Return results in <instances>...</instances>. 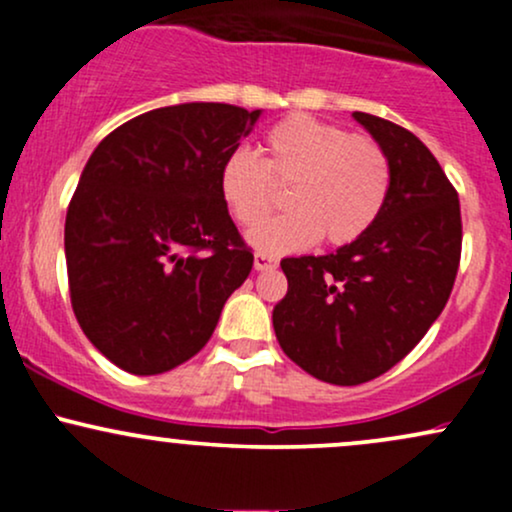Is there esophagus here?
Segmentation results:
<instances>
[{
    "mask_svg": "<svg viewBox=\"0 0 512 512\" xmlns=\"http://www.w3.org/2000/svg\"><path fill=\"white\" fill-rule=\"evenodd\" d=\"M255 269H257V272H269V269H276V260L272 255L257 252V255H255Z\"/></svg>",
    "mask_w": 512,
    "mask_h": 512,
    "instance_id": "34e87169",
    "label": "esophagus"
}]
</instances>
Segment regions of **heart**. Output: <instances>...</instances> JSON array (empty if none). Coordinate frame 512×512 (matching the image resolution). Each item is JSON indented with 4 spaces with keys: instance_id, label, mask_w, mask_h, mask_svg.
<instances>
[{
    "instance_id": "b5f03b06",
    "label": "heart",
    "mask_w": 512,
    "mask_h": 512,
    "mask_svg": "<svg viewBox=\"0 0 512 512\" xmlns=\"http://www.w3.org/2000/svg\"><path fill=\"white\" fill-rule=\"evenodd\" d=\"M262 151V161L236 151L219 173L223 204L245 228L267 219L279 199L276 187H289V214L248 236L257 250H303L320 236L330 245H349L385 207L390 161L375 139L310 115H291L269 129Z\"/></svg>"
}]
</instances>
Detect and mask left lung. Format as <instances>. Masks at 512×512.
<instances>
[{"label":"left lung","mask_w":512,"mask_h":512,"mask_svg":"<svg viewBox=\"0 0 512 512\" xmlns=\"http://www.w3.org/2000/svg\"><path fill=\"white\" fill-rule=\"evenodd\" d=\"M354 120L390 161V192L373 226L330 255L281 260L289 291L274 305L284 354L317 380L361 385L421 342L448 303L462 252L455 187L409 129Z\"/></svg>","instance_id":"left-lung-1"}]
</instances>
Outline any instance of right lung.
I'll list each match as a JSON object with an SVG mask.
<instances>
[{
    "instance_id": "1",
    "label": "right lung",
    "mask_w": 512,
    "mask_h": 512,
    "mask_svg": "<svg viewBox=\"0 0 512 512\" xmlns=\"http://www.w3.org/2000/svg\"><path fill=\"white\" fill-rule=\"evenodd\" d=\"M262 110L180 103L110 132L79 178L64 223L69 296L81 330L117 368L158 375L209 342L252 250L219 190Z\"/></svg>"
}]
</instances>
